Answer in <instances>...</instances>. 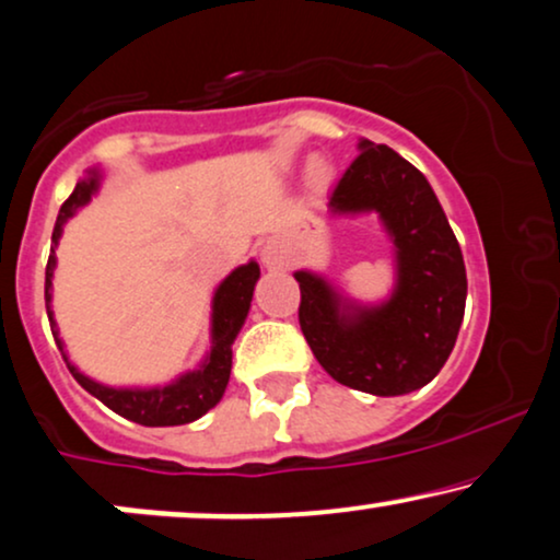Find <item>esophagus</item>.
I'll return each instance as SVG.
<instances>
[{
    "mask_svg": "<svg viewBox=\"0 0 560 560\" xmlns=\"http://www.w3.org/2000/svg\"><path fill=\"white\" fill-rule=\"evenodd\" d=\"M261 257H265V265H267V267H272V265H275L272 252H267V248H265V254H261Z\"/></svg>",
    "mask_w": 560,
    "mask_h": 560,
    "instance_id": "34e87169",
    "label": "esophagus"
}]
</instances>
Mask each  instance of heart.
Wrapping results in <instances>:
<instances>
[{"mask_svg": "<svg viewBox=\"0 0 560 560\" xmlns=\"http://www.w3.org/2000/svg\"><path fill=\"white\" fill-rule=\"evenodd\" d=\"M335 182V168L332 163L324 161V158H312L306 165V184H308V191H312L314 197H322L327 195V189L332 186Z\"/></svg>", "mask_w": 560, "mask_h": 560, "instance_id": "heart-1", "label": "heart"}]
</instances>
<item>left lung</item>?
I'll return each mask as SVG.
<instances>
[{
  "instance_id": "obj_1",
  "label": "left lung",
  "mask_w": 560,
  "mask_h": 560,
  "mask_svg": "<svg viewBox=\"0 0 560 560\" xmlns=\"http://www.w3.org/2000/svg\"><path fill=\"white\" fill-rule=\"evenodd\" d=\"M358 155L329 199L332 218L376 215L392 241L395 285L363 303L327 275L295 269L299 322L335 382L376 397L416 392L444 369L467 301L462 248L428 178L386 144L358 140Z\"/></svg>"
}]
</instances>
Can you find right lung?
I'll return each mask as SVG.
<instances>
[{"instance_id": "add662e5", "label": "right lung", "mask_w": 560, "mask_h": 560, "mask_svg": "<svg viewBox=\"0 0 560 560\" xmlns=\"http://www.w3.org/2000/svg\"><path fill=\"white\" fill-rule=\"evenodd\" d=\"M103 182V168H88V174L80 178L74 191L69 199L61 205L57 225L51 233V257L46 265V312L48 322H51L54 340H57L61 355H65L69 374L78 378L82 389L90 392L95 399H101L108 410H114L116 416L132 420L140 425H184L191 420L202 418L207 410H212L225 395L228 378H231V365H233V348L236 337L244 327L248 308H252L254 299V285L259 280V265L254 259H248L246 265H241L228 275L225 280H220V285L212 293V314H210V350H207L197 369L184 371L176 378H171L168 384H153V386H112L90 378L88 374L69 361L65 340H61L57 319H54L51 308V291H54V269H57V246L61 233L69 218H74L82 207L90 205V199L101 191Z\"/></svg>"}]
</instances>
